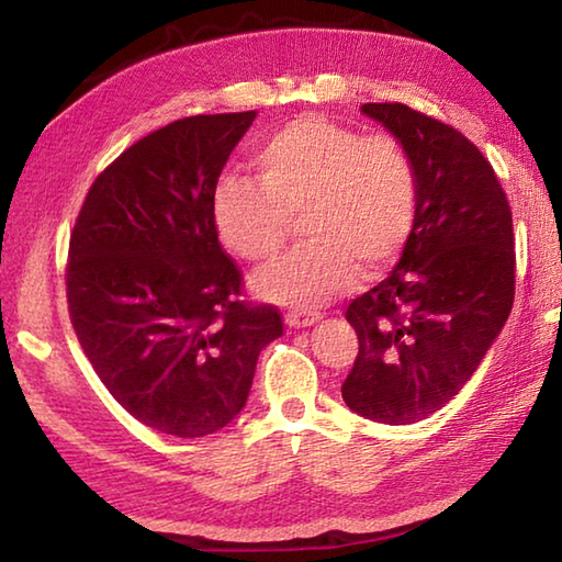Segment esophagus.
<instances>
[{"label":"esophagus","instance_id":"obj_1","mask_svg":"<svg viewBox=\"0 0 562 562\" xmlns=\"http://www.w3.org/2000/svg\"><path fill=\"white\" fill-rule=\"evenodd\" d=\"M322 315L319 312H300V310H292L284 315V325L292 327V329H300V327H310L315 325Z\"/></svg>","mask_w":562,"mask_h":562}]
</instances>
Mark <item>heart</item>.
<instances>
[{"instance_id":"obj_1","label":"heart","mask_w":562,"mask_h":562,"mask_svg":"<svg viewBox=\"0 0 562 562\" xmlns=\"http://www.w3.org/2000/svg\"><path fill=\"white\" fill-rule=\"evenodd\" d=\"M258 178L223 176L213 190V223L227 250L268 262L302 215L304 243L255 278V290L290 307H317L355 284L359 268L379 278L412 237L418 178L394 136L297 119L255 154Z\"/></svg>"}]
</instances>
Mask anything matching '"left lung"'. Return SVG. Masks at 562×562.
Segmentation results:
<instances>
[{
  "mask_svg": "<svg viewBox=\"0 0 562 562\" xmlns=\"http://www.w3.org/2000/svg\"><path fill=\"white\" fill-rule=\"evenodd\" d=\"M361 111L406 146L418 211L394 272L349 302L359 351L341 398L372 422L414 424L461 392L506 325L513 215L493 166L461 131L406 103Z\"/></svg>",
  "mask_w": 562,
  "mask_h": 562,
  "instance_id": "left-lung-1",
  "label": "left lung"
}]
</instances>
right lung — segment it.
I'll return each instance as SVG.
<instances>
[{
	"mask_svg": "<svg viewBox=\"0 0 562 562\" xmlns=\"http://www.w3.org/2000/svg\"><path fill=\"white\" fill-rule=\"evenodd\" d=\"M258 111L188 116L99 173L76 217L66 300L111 396L160 434L223 429L250 394L272 304L240 300L243 272L213 223V190Z\"/></svg>",
	"mask_w": 562,
	"mask_h": 562,
	"instance_id": "add662e5",
	"label": "right lung"
}]
</instances>
